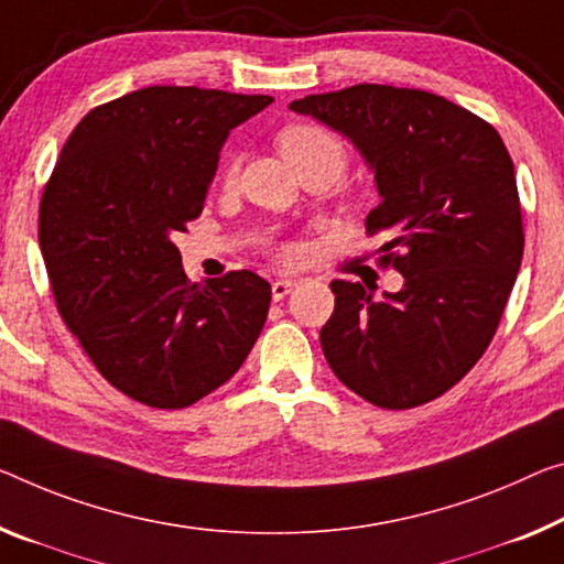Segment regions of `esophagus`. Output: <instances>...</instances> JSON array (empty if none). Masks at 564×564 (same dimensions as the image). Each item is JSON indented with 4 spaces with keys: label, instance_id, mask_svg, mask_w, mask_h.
<instances>
[{
    "label": "esophagus",
    "instance_id": "obj_1",
    "mask_svg": "<svg viewBox=\"0 0 564 564\" xmlns=\"http://www.w3.org/2000/svg\"><path fill=\"white\" fill-rule=\"evenodd\" d=\"M294 288H297V282H292V280H276V282H272V300L274 302L284 300Z\"/></svg>",
    "mask_w": 564,
    "mask_h": 564
}]
</instances>
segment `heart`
I'll use <instances>...</instances> for the list:
<instances>
[{"mask_svg":"<svg viewBox=\"0 0 564 564\" xmlns=\"http://www.w3.org/2000/svg\"><path fill=\"white\" fill-rule=\"evenodd\" d=\"M280 151L288 159L294 171L310 166H323L333 173V178L340 173L345 163V151L340 141L333 133H327L325 128L317 126H288L276 135Z\"/></svg>","mask_w":564,"mask_h":564,"instance_id":"obj_1","label":"heart"}]
</instances>
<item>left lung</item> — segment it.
<instances>
[{"label": "left lung", "instance_id": "1", "mask_svg": "<svg viewBox=\"0 0 564 564\" xmlns=\"http://www.w3.org/2000/svg\"><path fill=\"white\" fill-rule=\"evenodd\" d=\"M290 110L340 133L380 204L370 234L403 288L372 300L335 280L319 345L337 378L380 409H413L456 386L487 350L524 252L514 163L489 123L452 100L393 85L307 95ZM386 259H391L388 254Z\"/></svg>", "mask_w": 564, "mask_h": 564}]
</instances>
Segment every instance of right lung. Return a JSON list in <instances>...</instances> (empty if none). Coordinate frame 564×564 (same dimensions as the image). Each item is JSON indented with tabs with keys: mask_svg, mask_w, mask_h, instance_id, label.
<instances>
[{
	"mask_svg": "<svg viewBox=\"0 0 564 564\" xmlns=\"http://www.w3.org/2000/svg\"><path fill=\"white\" fill-rule=\"evenodd\" d=\"M270 95L153 85L90 110L40 204L57 310L120 393L186 409L241 368L272 290L254 272L192 284L173 237L204 209L231 128Z\"/></svg>",
	"mask_w": 564,
	"mask_h": 564,
	"instance_id": "obj_1",
	"label": "right lung"
}]
</instances>
